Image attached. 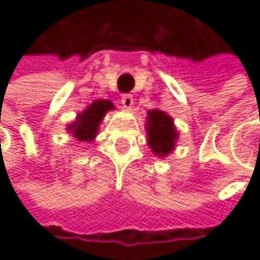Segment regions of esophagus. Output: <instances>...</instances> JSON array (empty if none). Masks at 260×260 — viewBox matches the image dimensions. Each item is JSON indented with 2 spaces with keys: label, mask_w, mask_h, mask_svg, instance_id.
<instances>
[{
  "label": "esophagus",
  "mask_w": 260,
  "mask_h": 260,
  "mask_svg": "<svg viewBox=\"0 0 260 260\" xmlns=\"http://www.w3.org/2000/svg\"><path fill=\"white\" fill-rule=\"evenodd\" d=\"M133 104H134V98H133V95H129V93L121 95V106H123L124 109H131V107H133Z\"/></svg>",
  "instance_id": "1"
}]
</instances>
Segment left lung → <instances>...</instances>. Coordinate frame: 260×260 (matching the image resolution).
Listing matches in <instances>:
<instances>
[{
    "mask_svg": "<svg viewBox=\"0 0 260 260\" xmlns=\"http://www.w3.org/2000/svg\"><path fill=\"white\" fill-rule=\"evenodd\" d=\"M148 145L157 156H167L175 148L178 133L173 126V120L162 111L148 112Z\"/></svg>",
    "mask_w": 260,
    "mask_h": 260,
    "instance_id": "obj_1",
    "label": "left lung"
}]
</instances>
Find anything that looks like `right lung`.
Wrapping results in <instances>:
<instances>
[{
  "instance_id": "right-lung-1",
  "label": "right lung",
  "mask_w": 260,
  "mask_h": 260,
  "mask_svg": "<svg viewBox=\"0 0 260 260\" xmlns=\"http://www.w3.org/2000/svg\"><path fill=\"white\" fill-rule=\"evenodd\" d=\"M114 109V104L107 100H98L93 101L85 111L78 117V120L68 126V131L72 133L79 142H90L95 139L98 126L107 111Z\"/></svg>"
}]
</instances>
